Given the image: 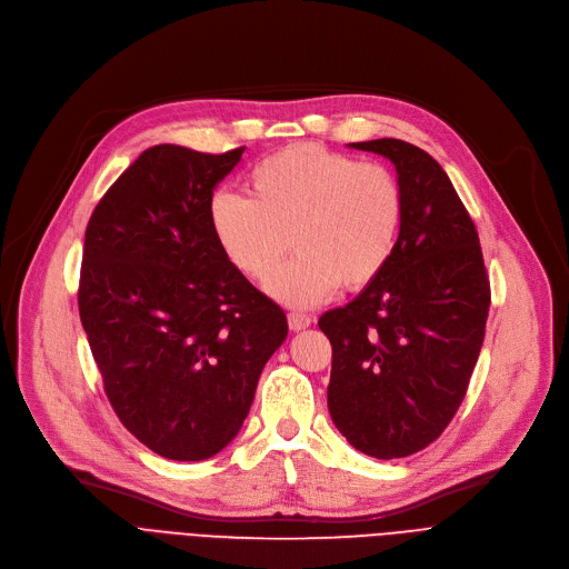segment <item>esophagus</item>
Instances as JSON below:
<instances>
[{
  "instance_id": "obj_1",
  "label": "esophagus",
  "mask_w": 569,
  "mask_h": 569,
  "mask_svg": "<svg viewBox=\"0 0 569 569\" xmlns=\"http://www.w3.org/2000/svg\"><path fill=\"white\" fill-rule=\"evenodd\" d=\"M311 318L308 316H301V313H290L288 316V327H290V331H303L306 327H311Z\"/></svg>"
}]
</instances>
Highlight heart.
Returning <instances> with one entry per match:
<instances>
[{
  "label": "heart",
  "mask_w": 569,
  "mask_h": 569,
  "mask_svg": "<svg viewBox=\"0 0 569 569\" xmlns=\"http://www.w3.org/2000/svg\"><path fill=\"white\" fill-rule=\"evenodd\" d=\"M247 188L249 197L213 194L209 222L227 261L258 283L293 242L298 256L268 286L274 299L313 308L340 286H372L392 261L403 192L386 166L295 144L258 163Z\"/></svg>",
  "instance_id": "b5f03b06"
}]
</instances>
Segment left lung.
<instances>
[{
    "mask_svg": "<svg viewBox=\"0 0 569 569\" xmlns=\"http://www.w3.org/2000/svg\"><path fill=\"white\" fill-rule=\"evenodd\" d=\"M351 147L395 163L403 222L383 274L318 322L333 349L327 397L349 445L390 460L453 420L483 345L490 281L477 227L433 157L397 138Z\"/></svg>",
    "mask_w": 569,
    "mask_h": 569,
    "instance_id": "1",
    "label": "left lung"
}]
</instances>
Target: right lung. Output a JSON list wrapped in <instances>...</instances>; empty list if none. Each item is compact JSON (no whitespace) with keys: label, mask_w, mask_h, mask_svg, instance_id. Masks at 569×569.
I'll list each match as a JSON object with an SVG mask.
<instances>
[{"label":"right lung","mask_w":569,"mask_h":569,"mask_svg":"<svg viewBox=\"0 0 569 569\" xmlns=\"http://www.w3.org/2000/svg\"><path fill=\"white\" fill-rule=\"evenodd\" d=\"M244 147L157 144L120 174L86 227L79 316L120 422L170 460H203L240 431L281 306L222 253L213 188Z\"/></svg>","instance_id":"right-lung-1"}]
</instances>
